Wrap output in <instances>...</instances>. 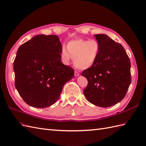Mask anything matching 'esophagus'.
I'll list each match as a JSON object with an SVG mask.
<instances>
[{"label": "esophagus", "mask_w": 146, "mask_h": 146, "mask_svg": "<svg viewBox=\"0 0 146 146\" xmlns=\"http://www.w3.org/2000/svg\"><path fill=\"white\" fill-rule=\"evenodd\" d=\"M80 74V73L78 72H77V71H75V72H74V76H78Z\"/></svg>", "instance_id": "34e87169"}]
</instances>
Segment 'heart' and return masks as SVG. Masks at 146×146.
Masks as SVG:
<instances>
[{"label": "heart", "instance_id": "obj_1", "mask_svg": "<svg viewBox=\"0 0 146 146\" xmlns=\"http://www.w3.org/2000/svg\"><path fill=\"white\" fill-rule=\"evenodd\" d=\"M100 44L96 39L78 38L71 40L66 44V48L63 46L61 58L65 64H68L73 58V63L79 70L91 68L99 57Z\"/></svg>", "mask_w": 146, "mask_h": 146}]
</instances>
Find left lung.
Wrapping results in <instances>:
<instances>
[{"instance_id":"1","label":"left lung","mask_w":146,"mask_h":146,"mask_svg":"<svg viewBox=\"0 0 146 146\" xmlns=\"http://www.w3.org/2000/svg\"><path fill=\"white\" fill-rule=\"evenodd\" d=\"M100 46L99 57L81 75L88 84L84 94L95 106L109 107L125 98L131 81V62L120 44L106 35H95Z\"/></svg>"}]
</instances>
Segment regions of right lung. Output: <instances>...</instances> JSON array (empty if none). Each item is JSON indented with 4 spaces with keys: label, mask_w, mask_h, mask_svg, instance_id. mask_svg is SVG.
I'll use <instances>...</instances> for the list:
<instances>
[{
    "label": "right lung",
    "mask_w": 146,
    "mask_h": 146,
    "mask_svg": "<svg viewBox=\"0 0 146 146\" xmlns=\"http://www.w3.org/2000/svg\"><path fill=\"white\" fill-rule=\"evenodd\" d=\"M62 43L56 35H37L18 48L13 62L15 86L24 101L46 108L57 101L74 70L61 60Z\"/></svg>",
    "instance_id": "1"
}]
</instances>
